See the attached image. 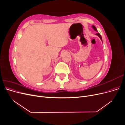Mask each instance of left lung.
<instances>
[{
  "mask_svg": "<svg viewBox=\"0 0 125 125\" xmlns=\"http://www.w3.org/2000/svg\"><path fill=\"white\" fill-rule=\"evenodd\" d=\"M92 28H93V29L95 30V31H96V32H97V29H96V28H95V26H94V25H92ZM96 35H97L98 36H99L100 38L101 39V41H102V37H101V35H100V33H97L96 34Z\"/></svg>",
  "mask_w": 125,
  "mask_h": 125,
  "instance_id": "left-lung-1",
  "label": "left lung"
}]
</instances>
